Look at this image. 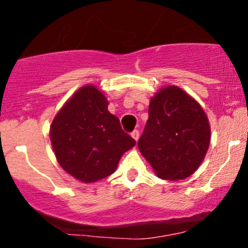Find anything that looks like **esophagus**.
I'll list each match as a JSON object with an SVG mask.
<instances>
[{
	"label": "esophagus",
	"instance_id": "34e87169",
	"mask_svg": "<svg viewBox=\"0 0 248 248\" xmlns=\"http://www.w3.org/2000/svg\"><path fill=\"white\" fill-rule=\"evenodd\" d=\"M130 135H132V138L134 139L135 141L139 140V136H140V133H139L138 129H134L132 133H130Z\"/></svg>",
	"mask_w": 248,
	"mask_h": 248
}]
</instances>
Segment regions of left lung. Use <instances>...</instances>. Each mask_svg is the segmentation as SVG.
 Returning <instances> with one entry per match:
<instances>
[{
	"mask_svg": "<svg viewBox=\"0 0 248 248\" xmlns=\"http://www.w3.org/2000/svg\"><path fill=\"white\" fill-rule=\"evenodd\" d=\"M138 147L162 179L192 175L205 157L210 124L202 107L183 90L162 88L152 98Z\"/></svg>",
	"mask_w": 248,
	"mask_h": 248,
	"instance_id": "obj_1",
	"label": "left lung"
}]
</instances>
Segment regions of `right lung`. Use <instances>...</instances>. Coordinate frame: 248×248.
<instances>
[{
	"mask_svg": "<svg viewBox=\"0 0 248 248\" xmlns=\"http://www.w3.org/2000/svg\"><path fill=\"white\" fill-rule=\"evenodd\" d=\"M107 106L100 91L84 86L62 106L51 124V143L59 164L85 183L112 175L121 156L136 143Z\"/></svg>",
	"mask_w": 248,
	"mask_h": 248,
	"instance_id": "obj_1",
	"label": "right lung"
}]
</instances>
